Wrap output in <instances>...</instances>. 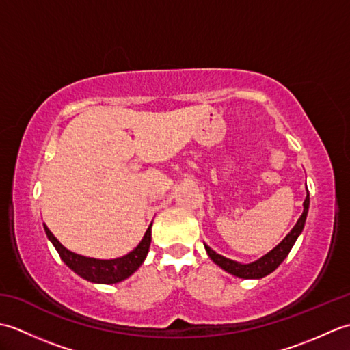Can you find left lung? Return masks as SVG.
Listing matches in <instances>:
<instances>
[{
  "label": "left lung",
  "instance_id": "left-lung-1",
  "mask_svg": "<svg viewBox=\"0 0 350 350\" xmlns=\"http://www.w3.org/2000/svg\"><path fill=\"white\" fill-rule=\"evenodd\" d=\"M308 206H310V196L307 194L306 202H304V212L299 217L298 222L295 224V227L290 230V233L277 245V247L267 252L266 256L256 260V262L247 263V265L237 263V262H234V260H230L224 256H221V254H218V252H215L211 247L204 245L207 256H209L213 260V263H217L221 269H224L226 272L234 275V277L245 278V280L263 278V277H266V275H269L271 272L277 269V267L282 263V260L288 256L290 250H292L296 239H298V236L304 230V226H306Z\"/></svg>",
  "mask_w": 350,
  "mask_h": 350
}]
</instances>
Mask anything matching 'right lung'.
I'll return each mask as SVG.
<instances>
[{
    "label": "right lung",
    "instance_id": "add662e5",
    "mask_svg": "<svg viewBox=\"0 0 350 350\" xmlns=\"http://www.w3.org/2000/svg\"><path fill=\"white\" fill-rule=\"evenodd\" d=\"M44 233H46L48 239L54 245L58 254H60L63 262L68 265L70 269L78 273L81 278H84L90 282H98V284H116L135 272L138 267L143 265L144 258L150 248L152 242V224L148 226L147 232L143 239L128 254L118 258L111 260H99L93 257L79 256L77 252L69 251L66 247L58 242L57 237L51 233V230L43 224Z\"/></svg>",
    "mask_w": 350,
    "mask_h": 350
}]
</instances>
